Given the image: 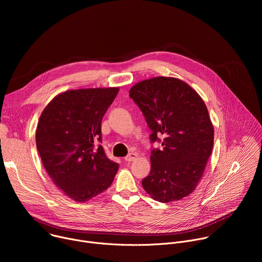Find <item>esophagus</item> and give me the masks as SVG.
I'll return each mask as SVG.
<instances>
[{
  "label": "esophagus",
  "instance_id": "obj_1",
  "mask_svg": "<svg viewBox=\"0 0 262 262\" xmlns=\"http://www.w3.org/2000/svg\"><path fill=\"white\" fill-rule=\"evenodd\" d=\"M137 157H138L137 154L130 152V154H128V155L124 158V161H125V162H133V161H135V160L137 159Z\"/></svg>",
  "mask_w": 262,
  "mask_h": 262
}]
</instances>
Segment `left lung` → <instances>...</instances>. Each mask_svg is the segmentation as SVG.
I'll return each instance as SVG.
<instances>
[{"label":"left lung","mask_w":262,"mask_h":262,"mask_svg":"<svg viewBox=\"0 0 262 262\" xmlns=\"http://www.w3.org/2000/svg\"><path fill=\"white\" fill-rule=\"evenodd\" d=\"M129 97L151 130V143L163 146L151 149L150 173L142 180L144 190L163 203L190 195L213 146V126L204 101L183 81L165 77L136 84Z\"/></svg>","instance_id":"obj_1"}]
</instances>
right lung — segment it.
I'll use <instances>...</instances> for the list:
<instances>
[{"instance_id":"1","label":"right lung","mask_w":262,"mask_h":262,"mask_svg":"<svg viewBox=\"0 0 262 262\" xmlns=\"http://www.w3.org/2000/svg\"><path fill=\"white\" fill-rule=\"evenodd\" d=\"M119 88L69 90L43 110L36 129L42 164L60 190L77 202L105 191L119 165L111 161L101 142V120Z\"/></svg>"}]
</instances>
